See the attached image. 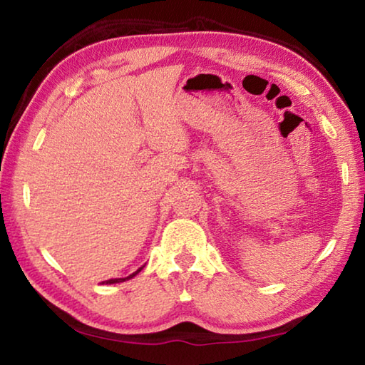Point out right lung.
I'll return each mask as SVG.
<instances>
[{"label":"right lung","instance_id":"obj_1","mask_svg":"<svg viewBox=\"0 0 365 365\" xmlns=\"http://www.w3.org/2000/svg\"><path fill=\"white\" fill-rule=\"evenodd\" d=\"M143 269V267H140L137 272H133L132 275H128V277H125V279H110V280H106V282H101V283H106V285H110V283H120V282H125V280H128V279H132V277H135L138 274V272Z\"/></svg>","mask_w":365,"mask_h":365}]
</instances>
